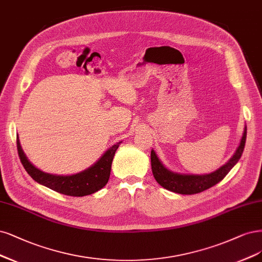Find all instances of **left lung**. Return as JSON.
<instances>
[{
  "label": "left lung",
  "mask_w": 262,
  "mask_h": 262,
  "mask_svg": "<svg viewBox=\"0 0 262 262\" xmlns=\"http://www.w3.org/2000/svg\"><path fill=\"white\" fill-rule=\"evenodd\" d=\"M246 133L247 129L245 127L239 146L227 164L208 174H181L170 171L162 165V162L159 160L155 150L151 149L150 162L152 174H154V178L156 179L158 184L171 192L183 195H192L206 191V189L219 183L230 172V170L237 164L245 147Z\"/></svg>",
  "instance_id": "left-lung-1"
}]
</instances>
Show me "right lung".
<instances>
[{"mask_svg": "<svg viewBox=\"0 0 262 262\" xmlns=\"http://www.w3.org/2000/svg\"><path fill=\"white\" fill-rule=\"evenodd\" d=\"M120 143H117L110 149L104 152V155L98 159L93 166L81 171L76 174L70 176H57L43 172L40 169L35 168L31 162L26 157L25 152L20 146L19 139L17 137V150L18 156L20 158L21 164L28 174L44 186H47L53 191L68 196H85L91 195L103 188L111 176L112 162L115 156L117 148L119 147Z\"/></svg>", "mask_w": 262, "mask_h": 262, "instance_id": "right-lung-1", "label": "right lung"}]
</instances>
